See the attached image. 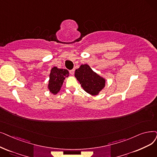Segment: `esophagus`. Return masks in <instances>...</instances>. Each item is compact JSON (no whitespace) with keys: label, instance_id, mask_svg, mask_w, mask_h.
Listing matches in <instances>:
<instances>
[{"label":"esophagus","instance_id":"1","mask_svg":"<svg viewBox=\"0 0 157 157\" xmlns=\"http://www.w3.org/2000/svg\"><path fill=\"white\" fill-rule=\"evenodd\" d=\"M74 69H72V70H71V71H70V74H71V75H74Z\"/></svg>","mask_w":157,"mask_h":157}]
</instances>
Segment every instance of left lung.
Returning <instances> with one entry per match:
<instances>
[{
  "mask_svg": "<svg viewBox=\"0 0 157 157\" xmlns=\"http://www.w3.org/2000/svg\"><path fill=\"white\" fill-rule=\"evenodd\" d=\"M75 77L83 90L92 95H99L106 85V79L94 72L87 64L80 65L75 71Z\"/></svg>",
  "mask_w": 157,
  "mask_h": 157,
  "instance_id": "8db88e82",
  "label": "left lung"
}]
</instances>
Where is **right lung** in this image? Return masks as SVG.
Wrapping results in <instances>:
<instances>
[{
	"instance_id": "add662e5",
	"label": "right lung",
	"mask_w": 157,
	"mask_h": 157,
	"mask_svg": "<svg viewBox=\"0 0 157 157\" xmlns=\"http://www.w3.org/2000/svg\"><path fill=\"white\" fill-rule=\"evenodd\" d=\"M69 76V72L67 69H58L56 67H52L49 74V83L47 88L53 95H56L61 90L63 81Z\"/></svg>"
}]
</instances>
